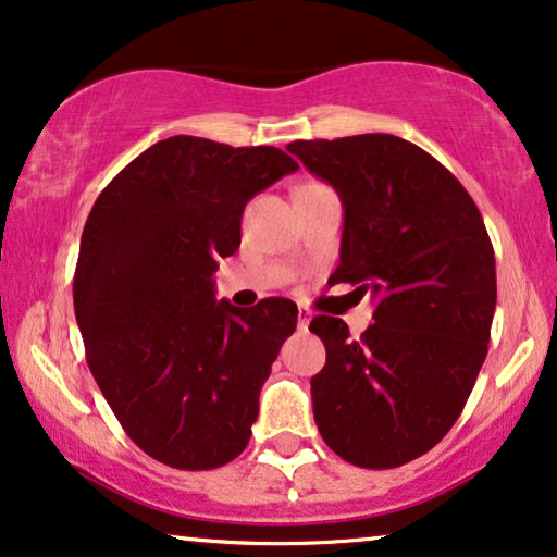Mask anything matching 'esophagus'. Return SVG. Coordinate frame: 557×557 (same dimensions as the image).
Instances as JSON below:
<instances>
[{"label": "esophagus", "instance_id": "esophagus-1", "mask_svg": "<svg viewBox=\"0 0 557 557\" xmlns=\"http://www.w3.org/2000/svg\"><path fill=\"white\" fill-rule=\"evenodd\" d=\"M310 318H313V313H310V310H308L306 306H300V308H298V325H300V329H308Z\"/></svg>", "mask_w": 557, "mask_h": 557}]
</instances>
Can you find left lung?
<instances>
[{
  "instance_id": "8db88e82",
  "label": "left lung",
  "mask_w": 557,
  "mask_h": 557,
  "mask_svg": "<svg viewBox=\"0 0 557 557\" xmlns=\"http://www.w3.org/2000/svg\"><path fill=\"white\" fill-rule=\"evenodd\" d=\"M344 203L329 283L372 295L359 338L315 315L325 367L310 380L325 446L361 469H397L454 428L484 364L496 308L494 247L448 168L395 135L287 145Z\"/></svg>"
}]
</instances>
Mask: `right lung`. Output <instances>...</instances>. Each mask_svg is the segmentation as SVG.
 I'll return each mask as SVG.
<instances>
[{
  "mask_svg": "<svg viewBox=\"0 0 557 557\" xmlns=\"http://www.w3.org/2000/svg\"><path fill=\"white\" fill-rule=\"evenodd\" d=\"M295 170L277 147L177 135L132 160L88 213L73 274L86 361L154 461L209 471L247 448L298 306L234 308L211 277L239 249L244 206Z\"/></svg>",
  "mask_w": 557,
  "mask_h": 557,
  "instance_id": "add662e5",
  "label": "right lung"
}]
</instances>
